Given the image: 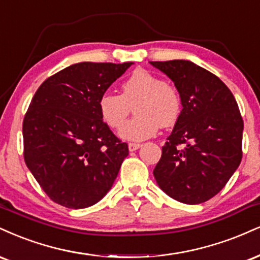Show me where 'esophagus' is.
I'll list each match as a JSON object with an SVG mask.
<instances>
[{"label":"esophagus","instance_id":"34e87169","mask_svg":"<svg viewBox=\"0 0 260 260\" xmlns=\"http://www.w3.org/2000/svg\"><path fill=\"white\" fill-rule=\"evenodd\" d=\"M141 143H137V142H130L129 143V149L131 152L133 151H136V149H139L140 147H141Z\"/></svg>","mask_w":260,"mask_h":260}]
</instances>
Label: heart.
<instances>
[{
    "mask_svg": "<svg viewBox=\"0 0 260 260\" xmlns=\"http://www.w3.org/2000/svg\"><path fill=\"white\" fill-rule=\"evenodd\" d=\"M138 114L124 124L131 108ZM102 121L111 129H120V136L129 141H142L157 134L159 126L170 127L182 113L179 90L145 69H136L121 84V94L105 92L99 100Z\"/></svg>",
    "mask_w": 260,
    "mask_h": 260,
    "instance_id": "b5f03b06",
    "label": "heart"
}]
</instances>
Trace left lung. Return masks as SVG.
Wrapping results in <instances>:
<instances>
[{
  "label": "left lung",
  "mask_w": 260,
  "mask_h": 260,
  "mask_svg": "<svg viewBox=\"0 0 260 260\" xmlns=\"http://www.w3.org/2000/svg\"><path fill=\"white\" fill-rule=\"evenodd\" d=\"M174 81L182 113L153 170L168 196L200 204L218 194L242 159L243 119L218 76L190 60L151 62Z\"/></svg>",
  "instance_id": "left-lung-1"
}]
</instances>
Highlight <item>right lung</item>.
Returning <instances> with one entry per match:
<instances>
[{"label": "right lung", "mask_w": 260, "mask_h": 260, "mask_svg": "<svg viewBox=\"0 0 260 260\" xmlns=\"http://www.w3.org/2000/svg\"><path fill=\"white\" fill-rule=\"evenodd\" d=\"M131 64H73L34 94L23 121L24 160L54 203L86 208L112 187L129 148L102 121L99 100Z\"/></svg>", "instance_id": "right-lung-1"}]
</instances>
